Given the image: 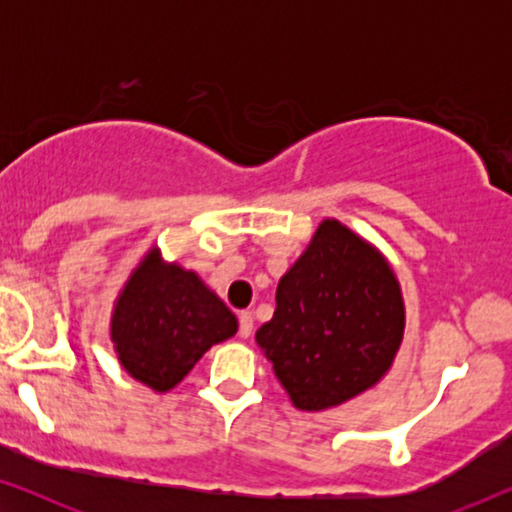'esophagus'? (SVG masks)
Segmentation results:
<instances>
[{"label":"esophagus","mask_w":512,"mask_h":512,"mask_svg":"<svg viewBox=\"0 0 512 512\" xmlns=\"http://www.w3.org/2000/svg\"><path fill=\"white\" fill-rule=\"evenodd\" d=\"M254 333V314L242 312L240 314V338H249Z\"/></svg>","instance_id":"esophagus-1"}]
</instances>
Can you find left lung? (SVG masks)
Segmentation results:
<instances>
[{
    "mask_svg": "<svg viewBox=\"0 0 512 512\" xmlns=\"http://www.w3.org/2000/svg\"><path fill=\"white\" fill-rule=\"evenodd\" d=\"M256 342L291 403L324 412L377 387L405 333V303L387 256L338 219H324L284 272Z\"/></svg>",
    "mask_w": 512,
    "mask_h": 512,
    "instance_id": "1",
    "label": "left lung"
}]
</instances>
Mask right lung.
I'll list each match as a JSON object with an SVG mask.
<instances>
[{"instance_id":"obj_1","label":"right lung","mask_w":512,"mask_h":512,"mask_svg":"<svg viewBox=\"0 0 512 512\" xmlns=\"http://www.w3.org/2000/svg\"><path fill=\"white\" fill-rule=\"evenodd\" d=\"M237 317L195 270L165 261L158 244L139 258L114 298L109 335L132 380L167 394L212 345L233 338Z\"/></svg>"}]
</instances>
